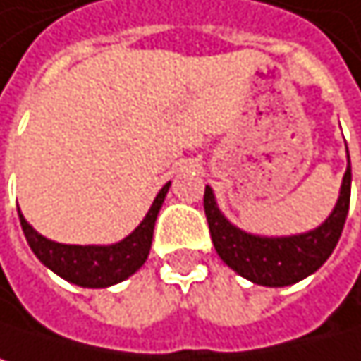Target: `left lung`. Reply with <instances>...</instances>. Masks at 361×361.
I'll use <instances>...</instances> for the list:
<instances>
[{
	"instance_id": "obj_1",
	"label": "left lung",
	"mask_w": 361,
	"mask_h": 361,
	"mask_svg": "<svg viewBox=\"0 0 361 361\" xmlns=\"http://www.w3.org/2000/svg\"><path fill=\"white\" fill-rule=\"evenodd\" d=\"M351 199V162L345 171L341 197L330 218L315 231L296 237L267 239L235 228L216 207L214 192L205 188V216L218 256L241 277L269 288H283L315 273L334 252Z\"/></svg>"
}]
</instances>
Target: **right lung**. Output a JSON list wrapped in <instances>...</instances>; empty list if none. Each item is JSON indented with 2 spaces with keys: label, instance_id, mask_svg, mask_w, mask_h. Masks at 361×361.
Here are the masks:
<instances>
[{
  "label": "right lung",
  "instance_id": "right-lung-1",
  "mask_svg": "<svg viewBox=\"0 0 361 361\" xmlns=\"http://www.w3.org/2000/svg\"><path fill=\"white\" fill-rule=\"evenodd\" d=\"M171 182L162 186V190L156 195L147 216L143 222L120 243L116 245H63L48 241L46 237L37 235L23 214L18 212L23 233L27 237L29 247L33 254L56 275L63 279L82 286V288H107L118 281H124L130 277L141 264L147 260L152 235H154V222L162 207L164 195L169 190Z\"/></svg>",
  "mask_w": 361,
  "mask_h": 361
}]
</instances>
